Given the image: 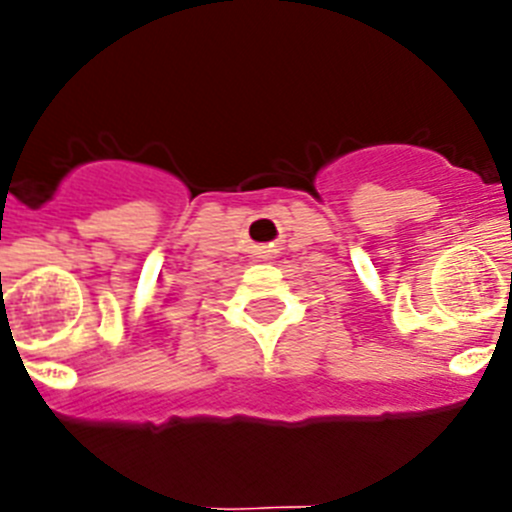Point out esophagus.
<instances>
[{"label":"esophagus","mask_w":512,"mask_h":512,"mask_svg":"<svg viewBox=\"0 0 512 512\" xmlns=\"http://www.w3.org/2000/svg\"><path fill=\"white\" fill-rule=\"evenodd\" d=\"M259 253H261V259H274L279 253V248L274 246V243H264V246H259Z\"/></svg>","instance_id":"34e87169"}]
</instances>
